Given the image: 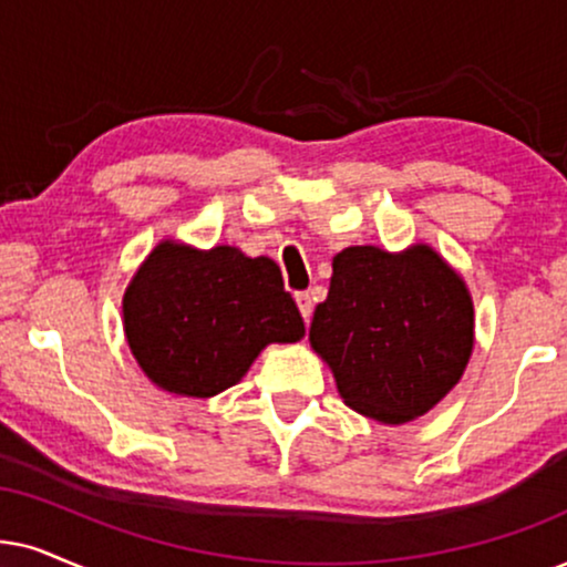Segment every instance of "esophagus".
Wrapping results in <instances>:
<instances>
[{"instance_id":"esophagus-1","label":"esophagus","mask_w":567,"mask_h":567,"mask_svg":"<svg viewBox=\"0 0 567 567\" xmlns=\"http://www.w3.org/2000/svg\"><path fill=\"white\" fill-rule=\"evenodd\" d=\"M296 303H298V308H300V317H303L306 321L311 319V313H313V300H311V296H308V292H296Z\"/></svg>"}]
</instances>
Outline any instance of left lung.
I'll return each mask as SVG.
<instances>
[{"label":"left lung","mask_w":567,"mask_h":567,"mask_svg":"<svg viewBox=\"0 0 567 567\" xmlns=\"http://www.w3.org/2000/svg\"><path fill=\"white\" fill-rule=\"evenodd\" d=\"M308 340L353 411L405 424L461 379L474 348V306L463 279L429 246L400 256L353 246L334 256Z\"/></svg>","instance_id":"1"}]
</instances>
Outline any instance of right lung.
Returning a JSON list of instances; mask_svg holds the SVG:
<instances>
[{
	"mask_svg": "<svg viewBox=\"0 0 567 567\" xmlns=\"http://www.w3.org/2000/svg\"><path fill=\"white\" fill-rule=\"evenodd\" d=\"M135 361L162 390L212 398L240 382L269 342L306 334L282 271L233 246L196 250L164 240L123 300Z\"/></svg>",
	"mask_w": 567,
	"mask_h": 567,
	"instance_id": "obj_1",
	"label": "right lung"
}]
</instances>
